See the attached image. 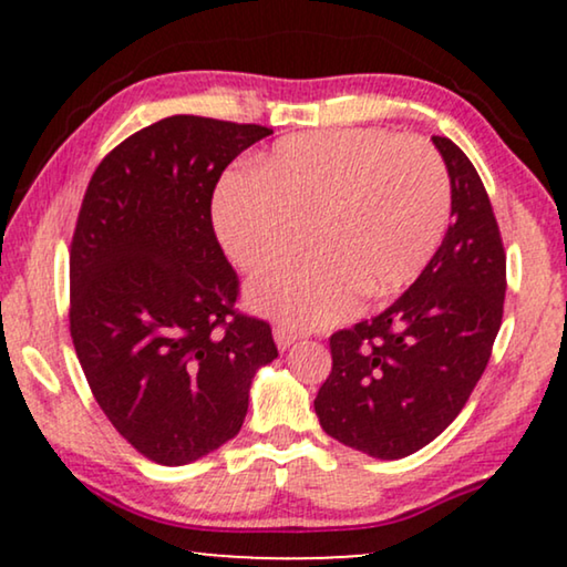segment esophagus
<instances>
[{"label":"esophagus","mask_w":567,"mask_h":567,"mask_svg":"<svg viewBox=\"0 0 567 567\" xmlns=\"http://www.w3.org/2000/svg\"><path fill=\"white\" fill-rule=\"evenodd\" d=\"M299 338H301L299 332H293V330H289V328H276V330H274V340H276L278 351H286V348H291L293 343H297Z\"/></svg>","instance_id":"34e87169"}]
</instances>
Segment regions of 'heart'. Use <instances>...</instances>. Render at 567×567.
Instances as JSON below:
<instances>
[{
  "mask_svg": "<svg viewBox=\"0 0 567 567\" xmlns=\"http://www.w3.org/2000/svg\"><path fill=\"white\" fill-rule=\"evenodd\" d=\"M258 175H231L214 198V227L247 274L320 247L299 266L258 278L247 305L289 328L338 322L363 299H386L421 274L449 219L439 152L382 128L322 131L278 142Z\"/></svg>",
  "mask_w": 567,
  "mask_h": 567,
  "instance_id": "heart-1",
  "label": "heart"
}]
</instances>
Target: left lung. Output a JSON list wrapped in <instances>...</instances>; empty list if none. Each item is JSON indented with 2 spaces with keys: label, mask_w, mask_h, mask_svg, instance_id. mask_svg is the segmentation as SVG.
I'll list each match as a JSON object with an SVG mask.
<instances>
[{
  "label": "left lung",
  "mask_w": 567,
  "mask_h": 567,
  "mask_svg": "<svg viewBox=\"0 0 567 567\" xmlns=\"http://www.w3.org/2000/svg\"><path fill=\"white\" fill-rule=\"evenodd\" d=\"M452 183V224L415 284L382 315L330 338L315 400L322 431L374 460H402L460 415L491 359L506 252L491 198L460 146L433 136Z\"/></svg>",
  "instance_id": "8db88e82"
}]
</instances>
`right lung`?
<instances>
[{
	"instance_id": "obj_1",
	"label": "right lung",
	"mask_w": 567,
	"mask_h": 567,
	"mask_svg": "<svg viewBox=\"0 0 567 567\" xmlns=\"http://www.w3.org/2000/svg\"><path fill=\"white\" fill-rule=\"evenodd\" d=\"M274 131L169 115L100 162L76 219L69 291L76 359L113 429L181 467L243 429L270 324L235 312L237 274L212 224L231 159Z\"/></svg>"
}]
</instances>
